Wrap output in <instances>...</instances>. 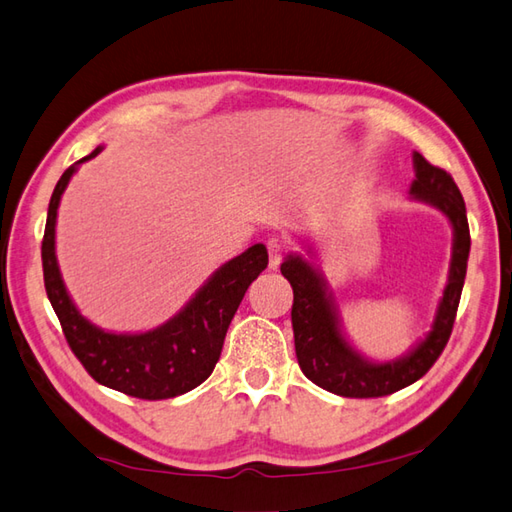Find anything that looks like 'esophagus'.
<instances>
[{
  "label": "esophagus",
  "mask_w": 512,
  "mask_h": 512,
  "mask_svg": "<svg viewBox=\"0 0 512 512\" xmlns=\"http://www.w3.org/2000/svg\"><path fill=\"white\" fill-rule=\"evenodd\" d=\"M266 248H268V266H270V270H277L279 264H282L284 242L279 237H270L266 242Z\"/></svg>",
  "instance_id": "esophagus-1"
}]
</instances>
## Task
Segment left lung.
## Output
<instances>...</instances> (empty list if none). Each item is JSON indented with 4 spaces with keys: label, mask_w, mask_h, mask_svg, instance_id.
Listing matches in <instances>:
<instances>
[{
    "label": "left lung",
    "mask_w": 512,
    "mask_h": 512,
    "mask_svg": "<svg viewBox=\"0 0 512 512\" xmlns=\"http://www.w3.org/2000/svg\"><path fill=\"white\" fill-rule=\"evenodd\" d=\"M413 166L415 179L410 184V197L442 210L448 217L453 226V255H450L448 282L437 304L433 326L406 355L390 362H373L353 348L342 328L335 297L328 290L322 270L313 262V248H306L308 259L295 253L288 255L282 264V275L293 286L295 295L290 319H293L299 368L310 382L328 393L366 399L384 397L415 384L442 355L453 330L470 253L466 204L453 177L444 168L428 164L419 153H413Z\"/></svg>",
    "instance_id": "8db88e82"
}]
</instances>
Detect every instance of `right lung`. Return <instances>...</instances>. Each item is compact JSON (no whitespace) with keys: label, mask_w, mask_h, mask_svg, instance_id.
<instances>
[{"label":"right lung","mask_w":512,"mask_h":512,"mask_svg":"<svg viewBox=\"0 0 512 512\" xmlns=\"http://www.w3.org/2000/svg\"><path fill=\"white\" fill-rule=\"evenodd\" d=\"M102 148L97 146L93 153L66 168L50 197L42 242L46 295L70 350L95 382L139 399L184 395L213 373L230 319L235 317L248 286L268 266V250L264 244H255L219 266L186 306L162 326L146 333H113L99 328L79 313L68 295L55 255V226L70 177L77 173L79 164L102 153Z\"/></svg>","instance_id":"add662e5"}]
</instances>
